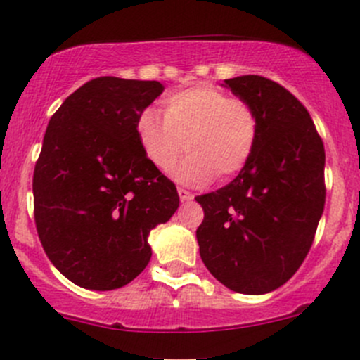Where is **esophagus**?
<instances>
[{
    "mask_svg": "<svg viewBox=\"0 0 360 360\" xmlns=\"http://www.w3.org/2000/svg\"><path fill=\"white\" fill-rule=\"evenodd\" d=\"M179 195H180L181 201H191V199H194V194H192V192L185 191V188H181V187H179Z\"/></svg>",
    "mask_w": 360,
    "mask_h": 360,
    "instance_id": "esophagus-1",
    "label": "esophagus"
}]
</instances>
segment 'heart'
Wrapping results in <instances>:
<instances>
[{
    "label": "heart",
    "mask_w": 360,
    "mask_h": 360,
    "mask_svg": "<svg viewBox=\"0 0 360 360\" xmlns=\"http://www.w3.org/2000/svg\"><path fill=\"white\" fill-rule=\"evenodd\" d=\"M259 136L257 112L215 85H194L162 98V115L147 108L138 115L141 152L159 172H169L187 148L173 176L181 184L206 185L213 175L226 181L243 172Z\"/></svg>",
    "instance_id": "heart-1"
}]
</instances>
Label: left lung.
I'll list each match as a JSON object with an SVG mask.
<instances>
[{
    "label": "left lung",
    "mask_w": 360,
    "mask_h": 360,
    "mask_svg": "<svg viewBox=\"0 0 360 360\" xmlns=\"http://www.w3.org/2000/svg\"><path fill=\"white\" fill-rule=\"evenodd\" d=\"M254 106L255 150L226 187L195 198V231L208 271L240 294H268L300 269L326 202V150L308 110L285 87L259 75L224 80Z\"/></svg>",
    "instance_id": "8db88e82"
}]
</instances>
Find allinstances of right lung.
<instances>
[{"mask_svg":"<svg viewBox=\"0 0 360 360\" xmlns=\"http://www.w3.org/2000/svg\"><path fill=\"white\" fill-rule=\"evenodd\" d=\"M155 80L99 77L52 115L34 166V222L52 264L78 287L113 290L152 257L148 234L180 205L148 162L138 115L162 94Z\"/></svg>","mask_w":360,"mask_h":360,"instance_id":"right-lung-1","label":"right lung"}]
</instances>
